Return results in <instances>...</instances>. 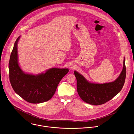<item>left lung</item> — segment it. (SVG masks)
<instances>
[{"label":"left lung","instance_id":"1","mask_svg":"<svg viewBox=\"0 0 134 134\" xmlns=\"http://www.w3.org/2000/svg\"><path fill=\"white\" fill-rule=\"evenodd\" d=\"M77 79V92L81 98L85 103L93 105H100L113 98L122 90L126 78L125 58L123 68L119 77L113 82L95 84L88 82L84 77L75 71Z\"/></svg>","mask_w":134,"mask_h":134}]
</instances>
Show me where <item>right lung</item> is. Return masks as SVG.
<instances>
[{
    "label": "right lung",
    "mask_w": 134,
    "mask_h": 134,
    "mask_svg": "<svg viewBox=\"0 0 134 134\" xmlns=\"http://www.w3.org/2000/svg\"><path fill=\"white\" fill-rule=\"evenodd\" d=\"M14 43L9 63V79L15 92L27 102L39 104L50 100L57 87L69 71L67 68H52L44 74L32 75L24 73L18 64V42Z\"/></svg>",
    "instance_id": "add662e5"
}]
</instances>
